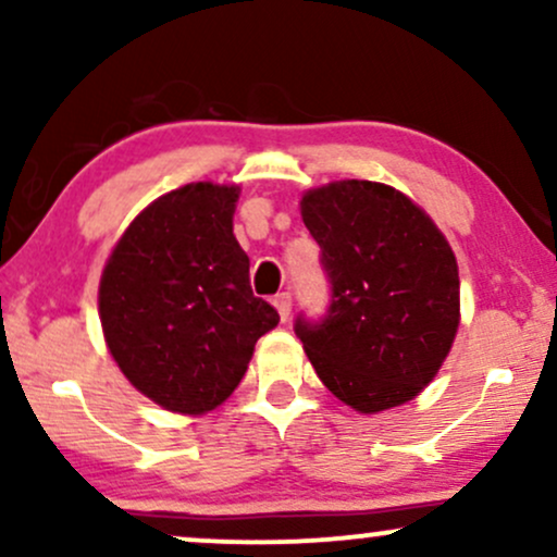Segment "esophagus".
Returning <instances> with one entry per match:
<instances>
[{
	"label": "esophagus",
	"instance_id": "1",
	"mask_svg": "<svg viewBox=\"0 0 557 557\" xmlns=\"http://www.w3.org/2000/svg\"><path fill=\"white\" fill-rule=\"evenodd\" d=\"M274 309L280 311V319L290 317V309H293V296H290V293H287V290L277 293V296H274Z\"/></svg>",
	"mask_w": 557,
	"mask_h": 557
}]
</instances>
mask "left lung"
<instances>
[{
    "mask_svg": "<svg viewBox=\"0 0 557 557\" xmlns=\"http://www.w3.org/2000/svg\"><path fill=\"white\" fill-rule=\"evenodd\" d=\"M330 283L324 317L296 335L319 380L361 413L400 406L430 385L458 330V264L445 235L400 190L341 181L300 198Z\"/></svg>",
    "mask_w": 557,
    "mask_h": 557,
    "instance_id": "1",
    "label": "left lung"
}]
</instances>
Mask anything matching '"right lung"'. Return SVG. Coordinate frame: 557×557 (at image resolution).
I'll list each match as a JSON object with an SVG mask.
<instances>
[{"mask_svg": "<svg viewBox=\"0 0 557 557\" xmlns=\"http://www.w3.org/2000/svg\"><path fill=\"white\" fill-rule=\"evenodd\" d=\"M235 185L190 183L159 196L114 246L99 285L110 354L168 411H212L238 387L280 314L257 298L233 235Z\"/></svg>", "mask_w": 557, "mask_h": 557, "instance_id": "add662e5", "label": "right lung"}]
</instances>
